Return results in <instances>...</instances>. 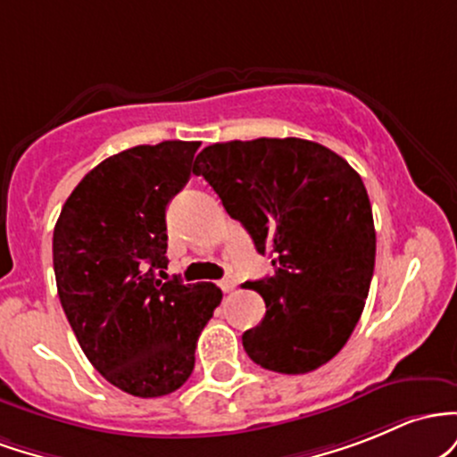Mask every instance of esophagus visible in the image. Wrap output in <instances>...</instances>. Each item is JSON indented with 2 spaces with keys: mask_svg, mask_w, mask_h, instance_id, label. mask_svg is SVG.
I'll use <instances>...</instances> for the list:
<instances>
[{
  "mask_svg": "<svg viewBox=\"0 0 457 457\" xmlns=\"http://www.w3.org/2000/svg\"><path fill=\"white\" fill-rule=\"evenodd\" d=\"M218 285H220V289L224 291V294H228V291H233L235 287H237V280H235L233 276H227V278H222V280H220Z\"/></svg>",
  "mask_w": 457,
  "mask_h": 457,
  "instance_id": "esophagus-1",
  "label": "esophagus"
}]
</instances>
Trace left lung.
Listing matches in <instances>:
<instances>
[{"mask_svg": "<svg viewBox=\"0 0 457 457\" xmlns=\"http://www.w3.org/2000/svg\"><path fill=\"white\" fill-rule=\"evenodd\" d=\"M194 174L215 189L274 274L244 287L265 317L244 332L250 358L278 373L326 365L356 328L376 265V228L361 174L330 148L300 137L218 142Z\"/></svg>", "mask_w": 457, "mask_h": 457, "instance_id": "8db88e82", "label": "left lung"}]
</instances>
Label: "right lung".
I'll list each match as a JSON object with an SVG mask.
<instances>
[{"mask_svg":"<svg viewBox=\"0 0 457 457\" xmlns=\"http://www.w3.org/2000/svg\"><path fill=\"white\" fill-rule=\"evenodd\" d=\"M198 146L166 140L107 157L66 198L54 228L66 320L92 367L133 397L186 384L222 300L213 283H163L155 274L168 265L166 207L189 181Z\"/></svg>","mask_w":457,"mask_h":457,"instance_id":"1","label":"right lung"}]
</instances>
